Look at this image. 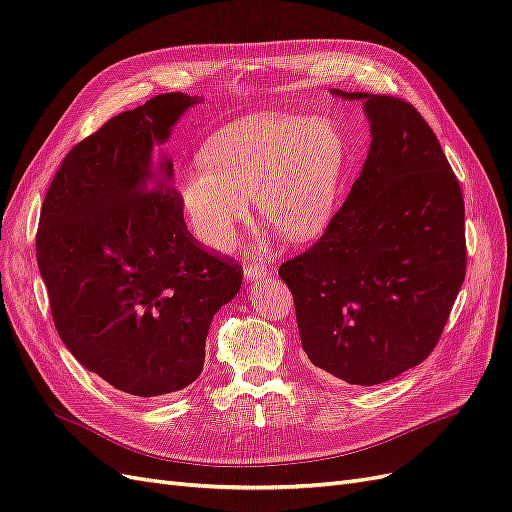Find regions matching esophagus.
Segmentation results:
<instances>
[{
  "mask_svg": "<svg viewBox=\"0 0 512 512\" xmlns=\"http://www.w3.org/2000/svg\"><path fill=\"white\" fill-rule=\"evenodd\" d=\"M267 275H269V271H267L265 265H262V262H254V265L245 267V280L247 282H262Z\"/></svg>",
  "mask_w": 512,
  "mask_h": 512,
  "instance_id": "34e87169",
  "label": "esophagus"
}]
</instances>
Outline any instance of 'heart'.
I'll list each match as a JSON object with an SVG mask.
<instances>
[{
	"label": "heart",
	"mask_w": 512,
	"mask_h": 512,
	"mask_svg": "<svg viewBox=\"0 0 512 512\" xmlns=\"http://www.w3.org/2000/svg\"><path fill=\"white\" fill-rule=\"evenodd\" d=\"M350 164V145L333 119L254 115L215 134L203 164L177 173V194L194 237L228 250L254 198L260 220L290 243H309L331 226Z\"/></svg>",
	"instance_id": "heart-1"
}]
</instances>
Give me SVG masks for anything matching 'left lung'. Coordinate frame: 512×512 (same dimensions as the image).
<instances>
[{
  "label": "left lung",
  "instance_id": "left-lung-1",
  "mask_svg": "<svg viewBox=\"0 0 512 512\" xmlns=\"http://www.w3.org/2000/svg\"><path fill=\"white\" fill-rule=\"evenodd\" d=\"M361 100L371 143L320 241L280 267L309 361L374 386L423 363L466 277L459 181L427 121L399 98Z\"/></svg>",
  "mask_w": 512,
  "mask_h": 512
}]
</instances>
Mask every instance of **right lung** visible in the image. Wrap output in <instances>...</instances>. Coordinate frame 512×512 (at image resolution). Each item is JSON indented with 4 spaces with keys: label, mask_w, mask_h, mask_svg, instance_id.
I'll return each mask as SVG.
<instances>
[{
    "label": "right lung",
    "mask_w": 512,
    "mask_h": 512,
    "mask_svg": "<svg viewBox=\"0 0 512 512\" xmlns=\"http://www.w3.org/2000/svg\"><path fill=\"white\" fill-rule=\"evenodd\" d=\"M198 96L162 94L87 136L46 192L36 239L61 342L85 369L136 397L192 384L211 318L243 271L183 222L164 145Z\"/></svg>",
    "instance_id": "add662e5"
}]
</instances>
